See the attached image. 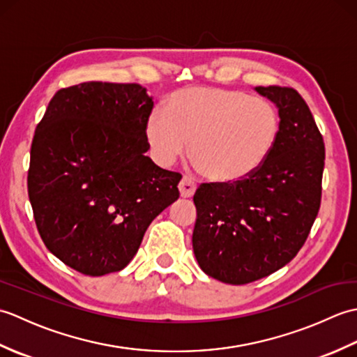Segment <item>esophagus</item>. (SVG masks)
<instances>
[{
	"instance_id": "1",
	"label": "esophagus",
	"mask_w": 357,
	"mask_h": 357,
	"mask_svg": "<svg viewBox=\"0 0 357 357\" xmlns=\"http://www.w3.org/2000/svg\"><path fill=\"white\" fill-rule=\"evenodd\" d=\"M178 188H179V193H181V196H183V198H190V196H193V193L196 190V184L193 183L190 178L184 176L183 179H181Z\"/></svg>"
}]
</instances>
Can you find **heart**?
Masks as SVG:
<instances>
[{
  "instance_id": "heart-1",
  "label": "heart",
  "mask_w": 357,
  "mask_h": 357,
  "mask_svg": "<svg viewBox=\"0 0 357 357\" xmlns=\"http://www.w3.org/2000/svg\"><path fill=\"white\" fill-rule=\"evenodd\" d=\"M273 105L222 87H187L170 95L165 107L151 110L146 138L155 161L170 165L190 156L211 181L239 183L267 161L279 136Z\"/></svg>"
}]
</instances>
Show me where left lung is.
I'll return each instance as SVG.
<instances>
[{
  "mask_svg": "<svg viewBox=\"0 0 357 357\" xmlns=\"http://www.w3.org/2000/svg\"><path fill=\"white\" fill-rule=\"evenodd\" d=\"M279 113L267 161L233 184H201L193 201V252L206 275L242 285L282 268L304 245L321 207L325 146L307 102L291 87H256Z\"/></svg>",
  "mask_w": 357,
  "mask_h": 357,
  "instance_id": "left-lung-1",
  "label": "left lung"
}]
</instances>
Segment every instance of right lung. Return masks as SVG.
Wrapping results in <instances>:
<instances>
[{"instance_id": "1", "label": "right lung", "mask_w": 357, "mask_h": 357, "mask_svg": "<svg viewBox=\"0 0 357 357\" xmlns=\"http://www.w3.org/2000/svg\"><path fill=\"white\" fill-rule=\"evenodd\" d=\"M151 109L139 84L90 81L58 90L36 126L27 188L38 231L82 275L123 270L179 198L183 176L146 156Z\"/></svg>"}]
</instances>
